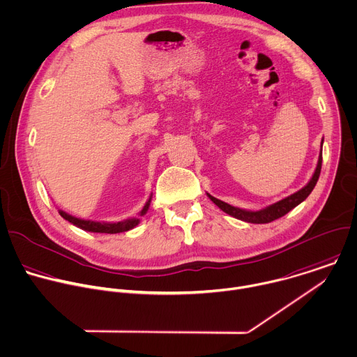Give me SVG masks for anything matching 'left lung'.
<instances>
[{"instance_id": "obj_1", "label": "left lung", "mask_w": 357, "mask_h": 357, "mask_svg": "<svg viewBox=\"0 0 357 357\" xmlns=\"http://www.w3.org/2000/svg\"><path fill=\"white\" fill-rule=\"evenodd\" d=\"M322 142L324 139L321 141V152H319V156H318V163H317V167L314 170V174L312 177L310 178V181L301 188L298 190L297 192L264 208V209H259V211H247V209H241V208H237V206H231L215 197H212L211 194H206L209 197V199L216 205L219 206L225 213L236 218V219H240V220H244V222H248V223H269L275 219H279L282 218L283 215H286L287 212H290L293 208H296L298 204H301L310 194L311 191L314 190L317 181H318V177H319V173H321V165H322Z\"/></svg>"}]
</instances>
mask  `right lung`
<instances>
[{"label":"right lung","instance_id":"1","mask_svg":"<svg viewBox=\"0 0 357 357\" xmlns=\"http://www.w3.org/2000/svg\"><path fill=\"white\" fill-rule=\"evenodd\" d=\"M151 201H152V195L149 197V199L146 201V204L144 205L142 211L139 212L141 216H144L148 209H149V205H151ZM60 215L68 220L70 223H73L74 226L82 229V230H86V231H93V233H110V234H114V233H123V231H128L131 229H134L138 223H139V219L137 218H128V219H124L121 222H96V220H85V219H79V218H75L73 215H68L67 212L64 211H59Z\"/></svg>","mask_w":357,"mask_h":357}]
</instances>
